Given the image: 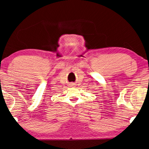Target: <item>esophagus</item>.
<instances>
[{
    "label": "esophagus",
    "instance_id": "obj_1",
    "mask_svg": "<svg viewBox=\"0 0 149 149\" xmlns=\"http://www.w3.org/2000/svg\"><path fill=\"white\" fill-rule=\"evenodd\" d=\"M70 85H71V86H73V85H74V83H70Z\"/></svg>",
    "mask_w": 149,
    "mask_h": 149
}]
</instances>
